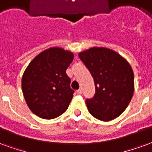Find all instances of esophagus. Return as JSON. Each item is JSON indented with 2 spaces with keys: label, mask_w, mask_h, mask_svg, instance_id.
<instances>
[{
  "label": "esophagus",
  "mask_w": 152,
  "mask_h": 152,
  "mask_svg": "<svg viewBox=\"0 0 152 152\" xmlns=\"http://www.w3.org/2000/svg\"><path fill=\"white\" fill-rule=\"evenodd\" d=\"M76 93H78V94H81V93H82V90H81V89H80H80H78V90L76 91Z\"/></svg>",
  "instance_id": "34e87169"
}]
</instances>
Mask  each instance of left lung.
<instances>
[{
    "label": "left lung",
    "mask_w": 152,
    "mask_h": 152,
    "mask_svg": "<svg viewBox=\"0 0 152 152\" xmlns=\"http://www.w3.org/2000/svg\"><path fill=\"white\" fill-rule=\"evenodd\" d=\"M79 57L95 83V95L86 100L88 112L104 122L118 118L133 96L134 72L130 64L105 48H92L79 53Z\"/></svg>",
    "instance_id": "obj_1"
}]
</instances>
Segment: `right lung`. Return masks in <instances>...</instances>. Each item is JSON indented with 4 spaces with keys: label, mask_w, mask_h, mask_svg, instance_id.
Masks as SVG:
<instances>
[{
    "label": "right lung",
    "mask_w": 152,
    "mask_h": 152,
    "mask_svg": "<svg viewBox=\"0 0 152 152\" xmlns=\"http://www.w3.org/2000/svg\"><path fill=\"white\" fill-rule=\"evenodd\" d=\"M74 55L60 48L42 51L30 62L22 79L28 107L43 119H53L67 110L74 91L66 70Z\"/></svg>",
    "instance_id": "1"
}]
</instances>
